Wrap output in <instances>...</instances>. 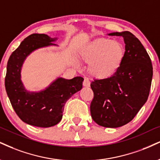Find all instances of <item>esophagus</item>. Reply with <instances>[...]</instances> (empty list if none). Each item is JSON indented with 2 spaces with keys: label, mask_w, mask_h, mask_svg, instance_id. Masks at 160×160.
<instances>
[{
  "label": "esophagus",
  "mask_w": 160,
  "mask_h": 160,
  "mask_svg": "<svg viewBox=\"0 0 160 160\" xmlns=\"http://www.w3.org/2000/svg\"><path fill=\"white\" fill-rule=\"evenodd\" d=\"M82 85L86 87H89L90 86V81L88 78H84L83 82H82Z\"/></svg>",
  "instance_id": "34e87169"
}]
</instances>
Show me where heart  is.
<instances>
[{
    "label": "heart",
    "mask_w": 160,
    "mask_h": 160,
    "mask_svg": "<svg viewBox=\"0 0 160 160\" xmlns=\"http://www.w3.org/2000/svg\"><path fill=\"white\" fill-rule=\"evenodd\" d=\"M125 50L120 42L96 40L80 51V57L88 64V72L93 77L103 78L118 70L124 57ZM75 64L78 65V62Z\"/></svg>",
    "instance_id": "b5f03b06"
}]
</instances>
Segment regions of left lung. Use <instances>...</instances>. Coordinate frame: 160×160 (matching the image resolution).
Returning a JSON list of instances; mask_svg holds the SVG:
<instances>
[{"instance_id":"left-lung-1","label":"left lung","mask_w":160,"mask_h":160,"mask_svg":"<svg viewBox=\"0 0 160 160\" xmlns=\"http://www.w3.org/2000/svg\"><path fill=\"white\" fill-rule=\"evenodd\" d=\"M109 35L124 38V57L112 76L91 82L94 98L90 112L100 126L115 128L131 122L147 101L153 67L145 48L133 34L124 31Z\"/></svg>"}]
</instances>
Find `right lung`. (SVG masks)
Wrapping results in <instances>:
<instances>
[{"label":"right lung","mask_w":160,"mask_h":160,"mask_svg":"<svg viewBox=\"0 0 160 160\" xmlns=\"http://www.w3.org/2000/svg\"><path fill=\"white\" fill-rule=\"evenodd\" d=\"M56 38L46 34L33 33L25 38L9 57L5 87L12 107L21 120L38 128H50L60 122L65 103L82 87L83 78H57L45 90L30 92L21 80V69L26 57L39 48L56 45Z\"/></svg>","instance_id":"1"}]
</instances>
